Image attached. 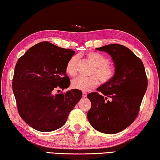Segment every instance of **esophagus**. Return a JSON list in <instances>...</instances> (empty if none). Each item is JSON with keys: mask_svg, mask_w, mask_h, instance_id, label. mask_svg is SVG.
I'll return each instance as SVG.
<instances>
[{"mask_svg": "<svg viewBox=\"0 0 160 160\" xmlns=\"http://www.w3.org/2000/svg\"><path fill=\"white\" fill-rule=\"evenodd\" d=\"M82 97H87V92H82Z\"/></svg>", "mask_w": 160, "mask_h": 160, "instance_id": "obj_1", "label": "esophagus"}]
</instances>
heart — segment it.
I'll return each instance as SVG.
<instances>
[{
  "label": "heart",
  "instance_id": "b5f03b06",
  "mask_svg": "<svg viewBox=\"0 0 160 160\" xmlns=\"http://www.w3.org/2000/svg\"><path fill=\"white\" fill-rule=\"evenodd\" d=\"M86 57L94 66L90 73L92 76L78 77L72 81V88L82 91H89L99 85V80L102 84L109 83L113 80L116 75V68L109 63L107 57L97 52L87 53ZM78 62V58L76 56H72L67 62L66 72L70 76L76 75Z\"/></svg>",
  "mask_w": 160,
  "mask_h": 160
}]
</instances>
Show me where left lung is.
Instances as JSON below:
<instances>
[{
	"instance_id": "obj_1",
	"label": "left lung",
	"mask_w": 160,
	"mask_h": 160,
	"mask_svg": "<svg viewBox=\"0 0 160 160\" xmlns=\"http://www.w3.org/2000/svg\"><path fill=\"white\" fill-rule=\"evenodd\" d=\"M112 56L116 75L88 94L92 107L88 119L93 128L103 133L122 131L133 122L148 88V78L142 61L128 48L113 44L97 48ZM111 98L109 101L107 99Z\"/></svg>"
}]
</instances>
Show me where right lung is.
<instances>
[{
  "label": "right lung",
  "mask_w": 160,
  "mask_h": 160,
  "mask_svg": "<svg viewBox=\"0 0 160 160\" xmlns=\"http://www.w3.org/2000/svg\"><path fill=\"white\" fill-rule=\"evenodd\" d=\"M72 51L42 42L29 48L16 63L12 85L19 114L37 131L61 128L82 97L77 89L53 94L56 89L63 90L70 85L66 66L74 55Z\"/></svg>",
  "instance_id": "obj_1"
}]
</instances>
